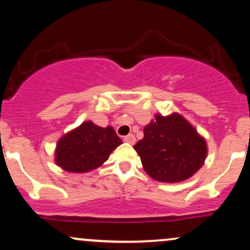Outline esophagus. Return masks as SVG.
Segmentation results:
<instances>
[{
	"mask_svg": "<svg viewBox=\"0 0 250 250\" xmlns=\"http://www.w3.org/2000/svg\"><path fill=\"white\" fill-rule=\"evenodd\" d=\"M123 140H125V142L130 143V145H134V143L136 142V137H135V135H133V134H129V135H127V136L123 137Z\"/></svg>",
	"mask_w": 250,
	"mask_h": 250,
	"instance_id": "esophagus-1",
	"label": "esophagus"
}]
</instances>
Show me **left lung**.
Wrapping results in <instances>:
<instances>
[{
    "label": "left lung",
    "instance_id": "8db88e82",
    "mask_svg": "<svg viewBox=\"0 0 250 250\" xmlns=\"http://www.w3.org/2000/svg\"><path fill=\"white\" fill-rule=\"evenodd\" d=\"M134 149L151 179L177 183L191 177L205 163L207 142L182 115H155Z\"/></svg>",
    "mask_w": 250,
    "mask_h": 250
}]
</instances>
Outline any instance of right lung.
I'll return each mask as SVG.
<instances>
[{"mask_svg":"<svg viewBox=\"0 0 250 250\" xmlns=\"http://www.w3.org/2000/svg\"><path fill=\"white\" fill-rule=\"evenodd\" d=\"M121 143L113 127L102 128L85 121L59 140L55 162L65 171L88 173L102 166Z\"/></svg>","mask_w":250,"mask_h":250,"instance_id":"obj_1","label":"right lung"}]
</instances>
